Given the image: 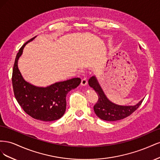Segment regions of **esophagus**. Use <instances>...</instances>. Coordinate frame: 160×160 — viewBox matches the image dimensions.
<instances>
[{"mask_svg":"<svg viewBox=\"0 0 160 160\" xmlns=\"http://www.w3.org/2000/svg\"><path fill=\"white\" fill-rule=\"evenodd\" d=\"M81 85H83V86H86L87 85H88V81H87V79L85 78H84V79L81 80Z\"/></svg>","mask_w":160,"mask_h":160,"instance_id":"1","label":"esophagus"}]
</instances>
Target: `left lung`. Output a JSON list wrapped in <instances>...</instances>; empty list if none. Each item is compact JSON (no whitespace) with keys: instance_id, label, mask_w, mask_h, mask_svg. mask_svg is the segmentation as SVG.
Instances as JSON below:
<instances>
[{"instance_id":"1","label":"left lung","mask_w":160,"mask_h":160,"mask_svg":"<svg viewBox=\"0 0 160 160\" xmlns=\"http://www.w3.org/2000/svg\"><path fill=\"white\" fill-rule=\"evenodd\" d=\"M89 85L93 88L99 97L98 102L93 107L95 113L98 117L105 121L115 122L128 117L141 105L143 100H141L138 104L133 106L118 105L107 98L95 76L89 79Z\"/></svg>"}]
</instances>
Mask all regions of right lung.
<instances>
[{
	"label": "right lung",
	"instance_id": "obj_1",
	"mask_svg": "<svg viewBox=\"0 0 160 160\" xmlns=\"http://www.w3.org/2000/svg\"><path fill=\"white\" fill-rule=\"evenodd\" d=\"M36 37L26 42L19 49L13 66L12 83L14 97L18 104L32 118L51 122L60 119L66 110V96L81 83L80 78L57 82L47 88L34 86L24 80L18 68V60L24 47Z\"/></svg>",
	"mask_w": 160,
	"mask_h": 160
}]
</instances>
